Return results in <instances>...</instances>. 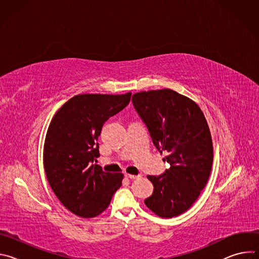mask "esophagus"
<instances>
[{"instance_id": "obj_1", "label": "esophagus", "mask_w": 259, "mask_h": 259, "mask_svg": "<svg viewBox=\"0 0 259 259\" xmlns=\"http://www.w3.org/2000/svg\"><path fill=\"white\" fill-rule=\"evenodd\" d=\"M125 177H126V178H130V179H135L137 176H136V175H133V174L126 173V174H125Z\"/></svg>"}]
</instances>
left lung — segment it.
Here are the masks:
<instances>
[{"label":"left lung","instance_id":"8db88e82","mask_svg":"<svg viewBox=\"0 0 259 259\" xmlns=\"http://www.w3.org/2000/svg\"><path fill=\"white\" fill-rule=\"evenodd\" d=\"M132 101L170 164L162 175H147L155 190L144 204L162 218L178 216L197 201L210 176L213 143L206 118L194 100L171 89L138 92Z\"/></svg>","mask_w":259,"mask_h":259}]
</instances>
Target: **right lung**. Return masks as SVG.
<instances>
[{
	"mask_svg": "<svg viewBox=\"0 0 259 259\" xmlns=\"http://www.w3.org/2000/svg\"><path fill=\"white\" fill-rule=\"evenodd\" d=\"M125 94H79L67 100L52 118L44 143V169L60 203L82 218H93L109 205L122 186L123 173L104 172L92 164L103 124L126 107Z\"/></svg>",
	"mask_w": 259,
	"mask_h": 259,
	"instance_id": "right-lung-1",
	"label": "right lung"
}]
</instances>
